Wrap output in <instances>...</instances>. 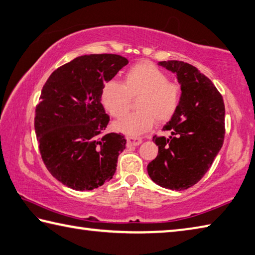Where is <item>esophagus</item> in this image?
I'll use <instances>...</instances> for the list:
<instances>
[{
	"label": "esophagus",
	"mask_w": 255,
	"mask_h": 255,
	"mask_svg": "<svg viewBox=\"0 0 255 255\" xmlns=\"http://www.w3.org/2000/svg\"><path fill=\"white\" fill-rule=\"evenodd\" d=\"M141 143V138L136 136H127V145L128 146H138Z\"/></svg>",
	"instance_id": "34e87169"
}]
</instances>
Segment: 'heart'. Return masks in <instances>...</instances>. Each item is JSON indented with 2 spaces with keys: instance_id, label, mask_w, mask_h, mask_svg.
Here are the masks:
<instances>
[{
  "instance_id": "obj_1",
  "label": "heart",
  "mask_w": 255,
  "mask_h": 255,
  "mask_svg": "<svg viewBox=\"0 0 255 255\" xmlns=\"http://www.w3.org/2000/svg\"><path fill=\"white\" fill-rule=\"evenodd\" d=\"M138 110L116 123L117 130L128 135H140L150 129L156 122H167L173 117L182 100V88L168 81L160 69L150 62H138L125 72L124 85L108 81L101 91V103L115 118H122L128 113L131 98Z\"/></svg>"
}]
</instances>
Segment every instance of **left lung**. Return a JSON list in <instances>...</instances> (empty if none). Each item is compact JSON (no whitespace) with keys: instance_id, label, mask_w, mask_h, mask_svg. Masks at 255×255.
I'll return each instance as SVG.
<instances>
[{"instance_id":"left-lung-1","label":"left lung","mask_w":255,"mask_h":255,"mask_svg":"<svg viewBox=\"0 0 255 255\" xmlns=\"http://www.w3.org/2000/svg\"><path fill=\"white\" fill-rule=\"evenodd\" d=\"M158 64L176 73L182 100L163 128L172 135L152 137L158 155L147 172L159 186L184 191L202 179L223 146L224 101L213 82L192 64L176 60Z\"/></svg>"}]
</instances>
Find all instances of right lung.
<instances>
[{
	"mask_svg": "<svg viewBox=\"0 0 255 255\" xmlns=\"http://www.w3.org/2000/svg\"><path fill=\"white\" fill-rule=\"evenodd\" d=\"M127 63L118 54L81 55L44 83L34 118L40 154L51 175L68 187L91 191L116 173L126 139L104 133L110 118L101 91Z\"/></svg>",
	"mask_w": 255,
	"mask_h": 255,
	"instance_id": "add662e5",
	"label": "right lung"
}]
</instances>
